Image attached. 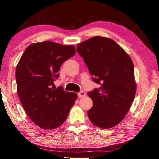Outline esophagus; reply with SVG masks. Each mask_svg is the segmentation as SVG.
Segmentation results:
<instances>
[{
    "label": "esophagus",
    "mask_w": 159,
    "mask_h": 159,
    "mask_svg": "<svg viewBox=\"0 0 159 159\" xmlns=\"http://www.w3.org/2000/svg\"><path fill=\"white\" fill-rule=\"evenodd\" d=\"M86 95V93H85L84 91H80V93H78V96L79 97H83Z\"/></svg>",
    "instance_id": "1"
}]
</instances>
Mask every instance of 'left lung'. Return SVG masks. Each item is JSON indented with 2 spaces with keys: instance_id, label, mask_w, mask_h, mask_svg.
Here are the masks:
<instances>
[{
  "instance_id": "obj_1",
  "label": "left lung",
  "mask_w": 159,
  "mask_h": 159,
  "mask_svg": "<svg viewBox=\"0 0 159 159\" xmlns=\"http://www.w3.org/2000/svg\"><path fill=\"white\" fill-rule=\"evenodd\" d=\"M93 80L99 89L89 92L93 105L89 118L97 127L109 129L119 124L131 107L136 92L132 60L114 40L95 36L77 44Z\"/></svg>"
}]
</instances>
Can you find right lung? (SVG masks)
I'll use <instances>...</instances> for the list:
<instances>
[{"label": "right lung", "mask_w": 159, "mask_h": 159, "mask_svg": "<svg viewBox=\"0 0 159 159\" xmlns=\"http://www.w3.org/2000/svg\"><path fill=\"white\" fill-rule=\"evenodd\" d=\"M72 45L45 41L30 45L16 67L17 93L27 116L39 128L51 130L62 125L77 99L74 92L55 89L61 65L75 54Z\"/></svg>", "instance_id": "1"}]
</instances>
